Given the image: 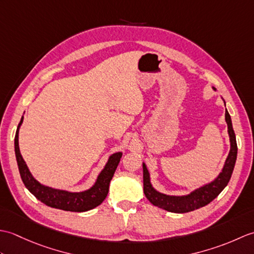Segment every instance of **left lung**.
<instances>
[{
	"label": "left lung",
	"instance_id": "obj_1",
	"mask_svg": "<svg viewBox=\"0 0 254 254\" xmlns=\"http://www.w3.org/2000/svg\"><path fill=\"white\" fill-rule=\"evenodd\" d=\"M213 89L216 90V88L214 87ZM222 99L226 106V102L223 97ZM225 120L228 127L230 150L227 158L225 160L223 169L219 172V175L215 178L213 181L205 183L202 187L195 189V190H193L189 194H186V195H168V194L157 191L153 187L152 182H150L149 171L145 163H143L144 194L150 203L159 208L168 210V212L181 214L201 208L212 202L215 197H217L218 194L228 185L231 175H233L237 159V150H238V148H237L236 135L233 128V123H231V118L227 109H226L225 112Z\"/></svg>",
	"mask_w": 254,
	"mask_h": 254
}]
</instances>
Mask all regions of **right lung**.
<instances>
[{"label":"right lung","instance_id":"add662e5","mask_svg":"<svg viewBox=\"0 0 254 254\" xmlns=\"http://www.w3.org/2000/svg\"><path fill=\"white\" fill-rule=\"evenodd\" d=\"M23 121L24 117H21L17 130H16L14 146L20 178L23 180L25 187L28 189V191L31 194H34L39 201L48 205V206L62 210H67V212H86V210L97 207L104 202L108 191H109L110 181L113 175H115V171L119 163H120L122 153L117 152L109 156L104 169L100 171V174L97 177L94 185L87 189V190L80 192H71L67 190H61V189L45 186L36 180L35 177L31 175L23 156L20 154L18 134Z\"/></svg>","mask_w":254,"mask_h":254}]
</instances>
